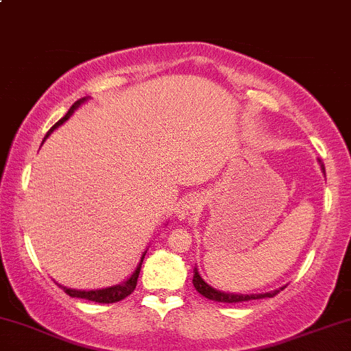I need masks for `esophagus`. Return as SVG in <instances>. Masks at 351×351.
Returning a JSON list of instances; mask_svg holds the SVG:
<instances>
[{"mask_svg":"<svg viewBox=\"0 0 351 351\" xmlns=\"http://www.w3.org/2000/svg\"><path fill=\"white\" fill-rule=\"evenodd\" d=\"M187 208H189V206H187ZM182 210H185V206H184V208Z\"/></svg>","mask_w":351,"mask_h":351,"instance_id":"obj_1","label":"esophagus"}]
</instances>
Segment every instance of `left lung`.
Wrapping results in <instances>:
<instances>
[{
    "mask_svg": "<svg viewBox=\"0 0 351 351\" xmlns=\"http://www.w3.org/2000/svg\"><path fill=\"white\" fill-rule=\"evenodd\" d=\"M319 162H321L322 166V171L326 172V169H324V164L321 159H319ZM193 287L200 295H203L205 298H208L211 301H218V302H244V301H250V300H261V298H274L275 295H278L281 289H276V291H270V293H265V295H232V293H221L218 291V289L211 288L210 285H206L205 281L200 275H198V270L197 268H193Z\"/></svg>",
    "mask_w": 351,
    "mask_h": 351,
    "instance_id": "8db88e82",
    "label": "left lung"
}]
</instances>
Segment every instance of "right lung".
Wrapping results in <instances>:
<instances>
[{
    "label": "right lung",
    "instance_id": "add662e5",
    "mask_svg": "<svg viewBox=\"0 0 351 351\" xmlns=\"http://www.w3.org/2000/svg\"><path fill=\"white\" fill-rule=\"evenodd\" d=\"M84 101V99H83ZM83 101H76L73 106L70 107V110L66 112V115L63 117V119H60L58 122H56L53 127L49 130V133H47L45 138L50 135L53 130L58 127V125H62L64 120L70 119V115L75 112L76 107H80V104ZM43 138V140H45ZM143 258H145V254H143L140 263H138L136 270L133 271V275L130 276V278L125 281L122 285H115V287H110V288H106V289H96V291H77V289H71V288H63L64 293L66 295H70L71 298H81V300H88V301H94V302H101V304H112V302H117V301H122L125 298L130 296L133 293V289L136 288V281H138V275H140V270H141V263H143Z\"/></svg>",
    "mask_w": 351,
    "mask_h": 351
}]
</instances>
